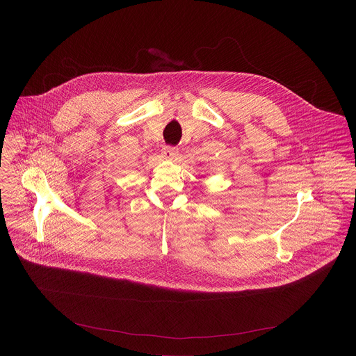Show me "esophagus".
Instances as JSON below:
<instances>
[{"mask_svg": "<svg viewBox=\"0 0 356 356\" xmlns=\"http://www.w3.org/2000/svg\"><path fill=\"white\" fill-rule=\"evenodd\" d=\"M178 156V148L175 147H165L163 149V157L167 160H174Z\"/></svg>", "mask_w": 356, "mask_h": 356, "instance_id": "obj_1", "label": "esophagus"}]
</instances>
